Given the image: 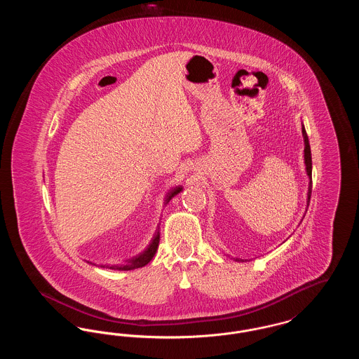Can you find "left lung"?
Instances as JSON below:
<instances>
[{
	"label": "left lung",
	"instance_id": "1",
	"mask_svg": "<svg viewBox=\"0 0 359 359\" xmlns=\"http://www.w3.org/2000/svg\"><path fill=\"white\" fill-rule=\"evenodd\" d=\"M302 133H303V140H304V164H306V172H307L308 179H309L307 192L308 208V205H309V199H311V192H312V157H311V147H309V141H308L307 132H306L304 125H303V128H302ZM307 208H306V212H307ZM234 261H237V262H246L248 259L234 258Z\"/></svg>",
	"mask_w": 359,
	"mask_h": 359
}]
</instances>
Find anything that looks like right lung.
I'll return each instance as SVG.
<instances>
[{
    "label": "right lung",
    "instance_id": "obj_1",
    "mask_svg": "<svg viewBox=\"0 0 359 359\" xmlns=\"http://www.w3.org/2000/svg\"><path fill=\"white\" fill-rule=\"evenodd\" d=\"M183 191L182 186H177V187L172 188L171 191L167 194V198H165V205L170 203L172 198L177 194H180ZM158 242H160V231L158 229L156 230L154 233V239L152 242L148 245V248L141 252L140 255L133 257V258H129L125 261V264H121V265H111V266H106V265H100L101 268H109V269H113V271H133L137 268H142L145 266L152 258H154L156 252H157V248H158ZM95 265V264H93Z\"/></svg>",
    "mask_w": 359,
    "mask_h": 359
}]
</instances>
